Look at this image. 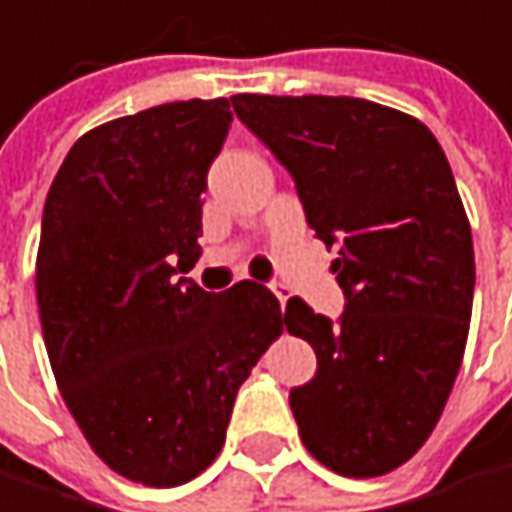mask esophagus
<instances>
[{
    "instance_id": "1",
    "label": "esophagus",
    "mask_w": 512,
    "mask_h": 512,
    "mask_svg": "<svg viewBox=\"0 0 512 512\" xmlns=\"http://www.w3.org/2000/svg\"><path fill=\"white\" fill-rule=\"evenodd\" d=\"M268 289L277 295L280 307H286V301H289V295H292V292H289V286H286V283H280V280H274V283H268Z\"/></svg>"
}]
</instances>
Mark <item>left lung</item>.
<instances>
[{"label": "left lung", "instance_id": "left-lung-1", "mask_svg": "<svg viewBox=\"0 0 512 512\" xmlns=\"http://www.w3.org/2000/svg\"><path fill=\"white\" fill-rule=\"evenodd\" d=\"M232 108L338 247V323L301 298L283 313L316 353L289 392L298 434L335 474H389L428 440L465 356L474 241L453 168L428 126L368 99L241 93Z\"/></svg>", "mask_w": 512, "mask_h": 512}]
</instances>
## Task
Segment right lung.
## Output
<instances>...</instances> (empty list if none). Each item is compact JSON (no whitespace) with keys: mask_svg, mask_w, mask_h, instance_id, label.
Masks as SVG:
<instances>
[{"mask_svg":"<svg viewBox=\"0 0 512 512\" xmlns=\"http://www.w3.org/2000/svg\"><path fill=\"white\" fill-rule=\"evenodd\" d=\"M229 123V99L111 120L75 141L41 214L35 295L56 386L93 453L144 486H180L220 456L241 383L283 332L262 283L177 277L202 256Z\"/></svg>","mask_w":512,"mask_h":512,"instance_id":"right-lung-1","label":"right lung"}]
</instances>
